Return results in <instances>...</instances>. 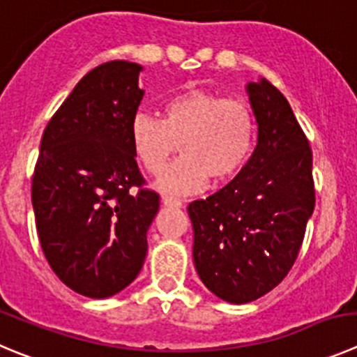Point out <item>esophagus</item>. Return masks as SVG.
I'll return each mask as SVG.
<instances>
[{
    "label": "esophagus",
    "mask_w": 357,
    "mask_h": 357,
    "mask_svg": "<svg viewBox=\"0 0 357 357\" xmlns=\"http://www.w3.org/2000/svg\"><path fill=\"white\" fill-rule=\"evenodd\" d=\"M162 202L165 206H169V208H181L183 206V201H179V199L176 197H171V195H163Z\"/></svg>",
    "instance_id": "34e87169"
}]
</instances>
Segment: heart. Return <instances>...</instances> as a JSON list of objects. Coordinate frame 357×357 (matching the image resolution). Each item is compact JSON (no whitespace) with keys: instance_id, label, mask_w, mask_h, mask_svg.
<instances>
[{"instance_id":"1","label":"heart","mask_w":357,"mask_h":357,"mask_svg":"<svg viewBox=\"0 0 357 357\" xmlns=\"http://www.w3.org/2000/svg\"><path fill=\"white\" fill-rule=\"evenodd\" d=\"M257 119L245 98H224L208 89L190 88L162 103V118L133 116L130 142L135 158L153 176L165 169L176 149L181 156L158 186L172 194H195L238 174L254 151Z\"/></svg>"}]
</instances>
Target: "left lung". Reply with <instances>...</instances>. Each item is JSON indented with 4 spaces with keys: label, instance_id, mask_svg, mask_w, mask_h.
Segmentation results:
<instances>
[{
    "label": "left lung",
    "instance_id": "1",
    "mask_svg": "<svg viewBox=\"0 0 357 357\" xmlns=\"http://www.w3.org/2000/svg\"><path fill=\"white\" fill-rule=\"evenodd\" d=\"M257 146L238 176L194 201V262L220 299L243 305L276 287L294 264L314 213L312 149L287 98L266 79L246 84Z\"/></svg>",
    "mask_w": 357,
    "mask_h": 357
}]
</instances>
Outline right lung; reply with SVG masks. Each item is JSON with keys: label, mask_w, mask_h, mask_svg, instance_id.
Returning a JSON list of instances; mask_svg holds the SVG:
<instances>
[{"label": "right lung", "mask_w": 357, "mask_h": 357, "mask_svg": "<svg viewBox=\"0 0 357 357\" xmlns=\"http://www.w3.org/2000/svg\"><path fill=\"white\" fill-rule=\"evenodd\" d=\"M141 70L118 59L86 73L40 142L31 181L40 245L63 284L88 298L114 296L137 278L160 208L130 142Z\"/></svg>", "instance_id": "obj_1"}]
</instances>
